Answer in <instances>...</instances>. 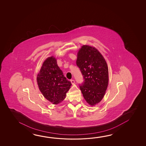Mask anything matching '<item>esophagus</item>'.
Wrapping results in <instances>:
<instances>
[{
    "label": "esophagus",
    "mask_w": 146,
    "mask_h": 146,
    "mask_svg": "<svg viewBox=\"0 0 146 146\" xmlns=\"http://www.w3.org/2000/svg\"><path fill=\"white\" fill-rule=\"evenodd\" d=\"M70 81L71 82L72 84H74V83H75V81H74V80H73V79H71Z\"/></svg>",
    "instance_id": "esophagus-1"
}]
</instances>
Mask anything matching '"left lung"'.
<instances>
[{
    "instance_id": "left-lung-1",
    "label": "left lung",
    "mask_w": 146,
    "mask_h": 146,
    "mask_svg": "<svg viewBox=\"0 0 146 146\" xmlns=\"http://www.w3.org/2000/svg\"><path fill=\"white\" fill-rule=\"evenodd\" d=\"M76 64L84 79L79 85L84 100L95 106L102 100L109 82L108 68L105 58L94 47L84 45L77 53Z\"/></svg>"
}]
</instances>
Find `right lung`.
<instances>
[{
    "label": "right lung",
    "instance_id": "right-lung-1",
    "mask_svg": "<svg viewBox=\"0 0 146 146\" xmlns=\"http://www.w3.org/2000/svg\"><path fill=\"white\" fill-rule=\"evenodd\" d=\"M37 82L44 97L55 105L64 100L71 86V82L64 76L53 56L44 60L37 75Z\"/></svg>",
    "mask_w": 146,
    "mask_h": 146
}]
</instances>
